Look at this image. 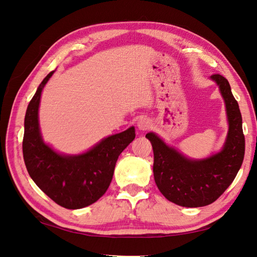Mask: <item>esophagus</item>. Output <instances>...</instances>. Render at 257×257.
<instances>
[{
	"label": "esophagus",
	"instance_id": "1",
	"mask_svg": "<svg viewBox=\"0 0 257 257\" xmlns=\"http://www.w3.org/2000/svg\"><path fill=\"white\" fill-rule=\"evenodd\" d=\"M151 125H152V122H151L149 119H148V118H142L141 120L138 121V123H137L138 130H139V131H143V132L147 131L148 128H150Z\"/></svg>",
	"mask_w": 257,
	"mask_h": 257
}]
</instances>
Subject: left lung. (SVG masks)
<instances>
[{"label":"left lung","instance_id":"obj_1","mask_svg":"<svg viewBox=\"0 0 257 257\" xmlns=\"http://www.w3.org/2000/svg\"><path fill=\"white\" fill-rule=\"evenodd\" d=\"M210 79L219 87L227 115L228 132L221 151L205 159H191L153 132L146 135L153 148L155 183L169 201L182 207L212 204L234 181L244 158L242 118L230 85L219 74Z\"/></svg>","mask_w":257,"mask_h":257}]
</instances>
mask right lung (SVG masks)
I'll return each mask as SVG.
<instances>
[{"instance_id":"obj_1","label":"right lung","mask_w":257,"mask_h":257,"mask_svg":"<svg viewBox=\"0 0 257 257\" xmlns=\"http://www.w3.org/2000/svg\"><path fill=\"white\" fill-rule=\"evenodd\" d=\"M54 71L45 77L27 108L22 151L32 180L54 203L81 209L102 197L112 180L119 155L134 141L135 127L110 135L80 154L57 152L43 139L38 108L43 89Z\"/></svg>"}]
</instances>
